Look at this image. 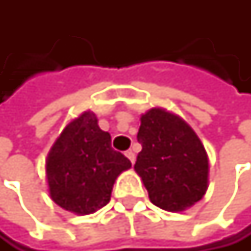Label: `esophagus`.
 <instances>
[{
	"label": "esophagus",
	"instance_id": "34e87169",
	"mask_svg": "<svg viewBox=\"0 0 251 251\" xmlns=\"http://www.w3.org/2000/svg\"><path fill=\"white\" fill-rule=\"evenodd\" d=\"M125 155H126L128 156V159L134 164L135 162V153L132 152V151H126V153H125Z\"/></svg>",
	"mask_w": 251,
	"mask_h": 251
}]
</instances>
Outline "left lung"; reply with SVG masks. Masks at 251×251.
Listing matches in <instances>:
<instances>
[{
	"mask_svg": "<svg viewBox=\"0 0 251 251\" xmlns=\"http://www.w3.org/2000/svg\"><path fill=\"white\" fill-rule=\"evenodd\" d=\"M135 172L151 201L170 212L185 211L208 190V153L197 134L179 116L152 108L141 116Z\"/></svg>",
	"mask_w": 251,
	"mask_h": 251,
	"instance_id": "left-lung-1",
	"label": "left lung"
}]
</instances>
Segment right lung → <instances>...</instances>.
<instances>
[{
    "mask_svg": "<svg viewBox=\"0 0 251 251\" xmlns=\"http://www.w3.org/2000/svg\"><path fill=\"white\" fill-rule=\"evenodd\" d=\"M128 169L131 161L111 148V135L99 128L96 114L84 111L48 153L50 196L66 211L93 214L108 203L117 176Z\"/></svg>",
    "mask_w": 251,
    "mask_h": 251,
    "instance_id": "add662e5",
    "label": "right lung"
}]
</instances>
